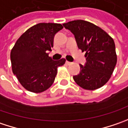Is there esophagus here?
I'll use <instances>...</instances> for the list:
<instances>
[{
  "label": "esophagus",
  "instance_id": "1",
  "mask_svg": "<svg viewBox=\"0 0 128 128\" xmlns=\"http://www.w3.org/2000/svg\"><path fill=\"white\" fill-rule=\"evenodd\" d=\"M71 64H72V62H68V61H66V65H70Z\"/></svg>",
  "mask_w": 128,
  "mask_h": 128
}]
</instances>
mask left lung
Instances as JSON below:
<instances>
[{
	"label": "left lung",
	"instance_id": "1",
	"mask_svg": "<svg viewBox=\"0 0 128 128\" xmlns=\"http://www.w3.org/2000/svg\"><path fill=\"white\" fill-rule=\"evenodd\" d=\"M63 26L74 34L78 48L86 52V63L80 64V74L73 76L75 82L87 90L104 85L117 63L113 39L101 28L84 20L70 21Z\"/></svg>",
	"mask_w": 128,
	"mask_h": 128
}]
</instances>
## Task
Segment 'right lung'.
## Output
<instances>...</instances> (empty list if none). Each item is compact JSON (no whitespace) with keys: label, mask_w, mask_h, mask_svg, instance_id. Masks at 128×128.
<instances>
[{"label":"right lung","mask_w":128,"mask_h":128,"mask_svg":"<svg viewBox=\"0 0 128 128\" xmlns=\"http://www.w3.org/2000/svg\"><path fill=\"white\" fill-rule=\"evenodd\" d=\"M60 24L40 23L28 28L16 42L10 52L12 70L26 90L40 93L54 82L57 68L66 60L54 61L48 56L55 34L62 30Z\"/></svg>","instance_id":"obj_1"}]
</instances>
